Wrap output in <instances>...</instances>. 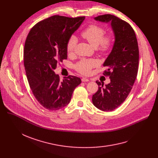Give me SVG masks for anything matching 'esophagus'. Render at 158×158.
<instances>
[{
	"label": "esophagus",
	"instance_id": "34e87169",
	"mask_svg": "<svg viewBox=\"0 0 158 158\" xmlns=\"http://www.w3.org/2000/svg\"><path fill=\"white\" fill-rule=\"evenodd\" d=\"M81 81H82V82H88V81H89V80L88 79H87V78H85V77H82V78L81 79Z\"/></svg>",
	"mask_w": 158,
	"mask_h": 158
}]
</instances>
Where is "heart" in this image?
Segmentation results:
<instances>
[{
	"label": "heart",
	"instance_id": "obj_1",
	"mask_svg": "<svg viewBox=\"0 0 158 158\" xmlns=\"http://www.w3.org/2000/svg\"><path fill=\"white\" fill-rule=\"evenodd\" d=\"M105 30L97 24H91L82 31L81 36L86 39L94 47H97L99 52L106 54L111 48L113 38L110 35H105ZM77 38L72 35L66 43V52L68 54H73L77 45ZM98 65V61L95 59H82L75 64V69L82 75H89L92 70Z\"/></svg>",
	"mask_w": 158,
	"mask_h": 158
}]
</instances>
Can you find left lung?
Listing matches in <instances>:
<instances>
[{
	"mask_svg": "<svg viewBox=\"0 0 158 158\" xmlns=\"http://www.w3.org/2000/svg\"><path fill=\"white\" fill-rule=\"evenodd\" d=\"M96 20L111 22L115 41L112 51L104 66V76L110 78V82L104 86L97 81V92L93 95L92 102L98 109L111 111L126 99L136 79L139 63V49L135 31L127 22L110 14L99 15Z\"/></svg>",
	"mask_w": 158,
	"mask_h": 158,
	"instance_id": "1",
	"label": "left lung"
}]
</instances>
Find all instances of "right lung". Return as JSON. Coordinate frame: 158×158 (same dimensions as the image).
I'll return each instance as SVG.
<instances>
[{"label":"right lung","mask_w":158,"mask_h":158,"mask_svg":"<svg viewBox=\"0 0 158 158\" xmlns=\"http://www.w3.org/2000/svg\"><path fill=\"white\" fill-rule=\"evenodd\" d=\"M85 16L54 15L33 26L26 38L23 63L32 92L45 109L56 111L67 105L81 80L69 76L63 81L54 72L58 62L67 59L66 43Z\"/></svg>","instance_id":"obj_1"}]
</instances>
